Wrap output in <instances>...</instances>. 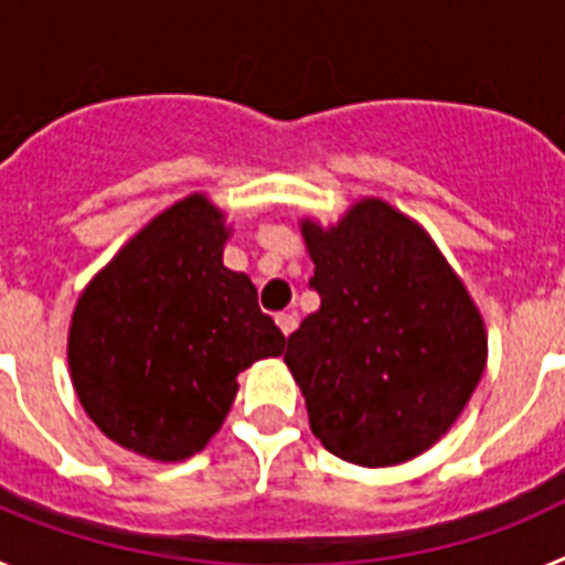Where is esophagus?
Returning <instances> with one entry per match:
<instances>
[{"mask_svg":"<svg viewBox=\"0 0 565 565\" xmlns=\"http://www.w3.org/2000/svg\"><path fill=\"white\" fill-rule=\"evenodd\" d=\"M277 326L286 337H291L297 331V313H277Z\"/></svg>","mask_w":565,"mask_h":565,"instance_id":"34e87169","label":"esophagus"}]
</instances>
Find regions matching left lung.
<instances>
[{
    "label": "left lung",
    "mask_w": 565,
    "mask_h": 565,
    "mask_svg": "<svg viewBox=\"0 0 565 565\" xmlns=\"http://www.w3.org/2000/svg\"><path fill=\"white\" fill-rule=\"evenodd\" d=\"M319 308L286 364L311 433L359 467H396L447 436L487 367V328L413 217L362 198L333 226L299 221Z\"/></svg>",
    "instance_id": "left-lung-1"
}]
</instances>
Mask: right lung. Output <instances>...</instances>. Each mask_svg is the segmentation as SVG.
<instances>
[{
	"label": "right lung",
	"instance_id": "1",
	"mask_svg": "<svg viewBox=\"0 0 565 565\" xmlns=\"http://www.w3.org/2000/svg\"><path fill=\"white\" fill-rule=\"evenodd\" d=\"M228 237L223 209L189 194L132 234L73 308L70 379L124 450L167 463L201 452L239 373L286 348L252 279L223 266Z\"/></svg>",
	"mask_w": 565,
	"mask_h": 565
}]
</instances>
